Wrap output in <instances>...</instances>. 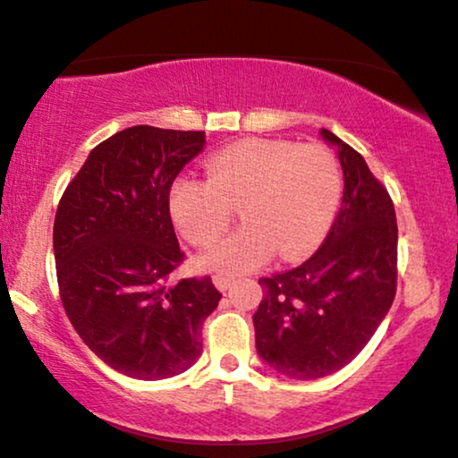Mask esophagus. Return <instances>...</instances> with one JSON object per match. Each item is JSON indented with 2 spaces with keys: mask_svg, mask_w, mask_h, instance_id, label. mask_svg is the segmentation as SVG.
Segmentation results:
<instances>
[{
  "mask_svg": "<svg viewBox=\"0 0 458 458\" xmlns=\"http://www.w3.org/2000/svg\"><path fill=\"white\" fill-rule=\"evenodd\" d=\"M211 280H214L217 291H228L230 284H232V278L228 274H214V276H211Z\"/></svg>",
  "mask_w": 458,
  "mask_h": 458,
  "instance_id": "obj_1",
  "label": "esophagus"
}]
</instances>
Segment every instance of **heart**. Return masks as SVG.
Segmentation results:
<instances>
[{
	"label": "heart",
	"mask_w": 458,
	"mask_h": 458,
	"mask_svg": "<svg viewBox=\"0 0 458 458\" xmlns=\"http://www.w3.org/2000/svg\"><path fill=\"white\" fill-rule=\"evenodd\" d=\"M208 180L178 178L170 214L186 241L209 247L230 226L234 209L244 226L201 257L205 269L241 274L278 253L307 257L324 241L343 197L338 157L319 143L242 139L205 164Z\"/></svg>",
	"instance_id": "1"
}]
</instances>
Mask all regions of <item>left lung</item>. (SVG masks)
Segmentation results:
<instances>
[{
	"mask_svg": "<svg viewBox=\"0 0 458 458\" xmlns=\"http://www.w3.org/2000/svg\"><path fill=\"white\" fill-rule=\"evenodd\" d=\"M338 147L344 195L326 241L299 267L259 278L255 346L276 371L315 379L343 369L369 343L396 294L394 203L360 153L326 128Z\"/></svg>",
	"mask_w": 458,
	"mask_h": 458,
	"instance_id": "obj_1",
	"label": "left lung"
}]
</instances>
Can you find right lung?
<instances>
[{
  "label": "right lung",
  "mask_w": 458,
  "mask_h": 458,
  "mask_svg": "<svg viewBox=\"0 0 458 458\" xmlns=\"http://www.w3.org/2000/svg\"><path fill=\"white\" fill-rule=\"evenodd\" d=\"M203 131L132 126L89 153L55 211L54 255L70 324L103 363L164 379L201 357L222 293L209 276L165 284L186 259L170 189L203 151Z\"/></svg>",
  "instance_id": "obj_1"
}]
</instances>
